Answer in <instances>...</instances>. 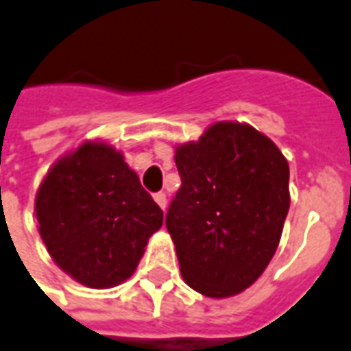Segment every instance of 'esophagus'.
I'll return each instance as SVG.
<instances>
[{
	"label": "esophagus",
	"instance_id": "obj_1",
	"mask_svg": "<svg viewBox=\"0 0 351 351\" xmlns=\"http://www.w3.org/2000/svg\"><path fill=\"white\" fill-rule=\"evenodd\" d=\"M154 201L158 202V206H160L162 210L167 208V195H165V193H162V191H160V193H156Z\"/></svg>",
	"mask_w": 351,
	"mask_h": 351
}]
</instances>
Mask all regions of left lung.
Listing matches in <instances>:
<instances>
[{"label": "left lung", "mask_w": 351, "mask_h": 351, "mask_svg": "<svg viewBox=\"0 0 351 351\" xmlns=\"http://www.w3.org/2000/svg\"><path fill=\"white\" fill-rule=\"evenodd\" d=\"M182 186L165 225L188 287L230 298L264 274L290 208L287 158L247 123L210 124L175 147Z\"/></svg>", "instance_id": "8db88e82"}]
</instances>
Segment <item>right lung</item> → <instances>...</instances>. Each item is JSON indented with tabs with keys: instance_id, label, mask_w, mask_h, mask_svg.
<instances>
[{
	"instance_id": "right-lung-1",
	"label": "right lung",
	"mask_w": 351,
	"mask_h": 351,
	"mask_svg": "<svg viewBox=\"0 0 351 351\" xmlns=\"http://www.w3.org/2000/svg\"><path fill=\"white\" fill-rule=\"evenodd\" d=\"M35 215L51 261L96 290L130 279L163 223L123 152L100 139H83L48 169Z\"/></svg>"
}]
</instances>
